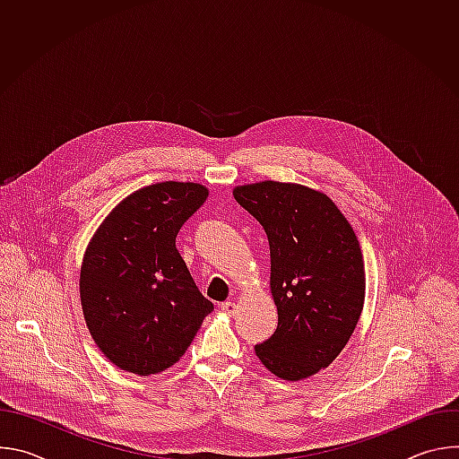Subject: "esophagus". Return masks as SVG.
Listing matches in <instances>:
<instances>
[{"label": "esophagus", "instance_id": "34e87169", "mask_svg": "<svg viewBox=\"0 0 459 459\" xmlns=\"http://www.w3.org/2000/svg\"><path fill=\"white\" fill-rule=\"evenodd\" d=\"M221 310H223L225 314H229V316H234V314H236V303H234L232 299L223 301V303H221Z\"/></svg>", "mask_w": 459, "mask_h": 459}]
</instances>
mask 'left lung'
<instances>
[{"label":"left lung","instance_id":"1","mask_svg":"<svg viewBox=\"0 0 459 459\" xmlns=\"http://www.w3.org/2000/svg\"><path fill=\"white\" fill-rule=\"evenodd\" d=\"M265 229L278 329L255 356L274 376L299 381L345 349L365 301V265L349 220L329 195L298 183L259 181L232 190Z\"/></svg>","mask_w":459,"mask_h":459}]
</instances>
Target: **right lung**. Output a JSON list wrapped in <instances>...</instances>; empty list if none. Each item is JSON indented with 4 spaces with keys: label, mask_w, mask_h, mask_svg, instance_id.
<instances>
[{
    "label": "right lung",
    "mask_w": 459,
    "mask_h": 459,
    "mask_svg": "<svg viewBox=\"0 0 459 459\" xmlns=\"http://www.w3.org/2000/svg\"><path fill=\"white\" fill-rule=\"evenodd\" d=\"M209 195L200 183L163 181L121 200L87 245L80 298L105 358L138 376L172 367L214 308L195 287L176 236Z\"/></svg>",
    "instance_id": "obj_1"
}]
</instances>
